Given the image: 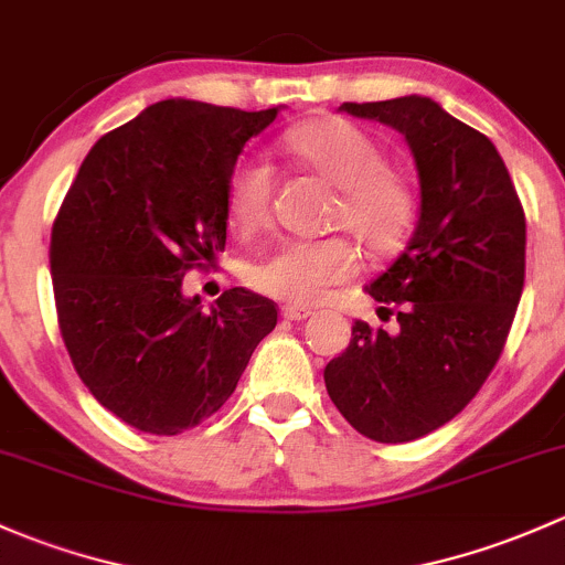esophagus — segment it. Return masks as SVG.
I'll list each match as a JSON object with an SVG mask.
<instances>
[{
    "instance_id": "34e87169",
    "label": "esophagus",
    "mask_w": 565,
    "mask_h": 565,
    "mask_svg": "<svg viewBox=\"0 0 565 565\" xmlns=\"http://www.w3.org/2000/svg\"><path fill=\"white\" fill-rule=\"evenodd\" d=\"M310 316H312L310 307L282 305V318H285V321H305V318H310Z\"/></svg>"
}]
</instances>
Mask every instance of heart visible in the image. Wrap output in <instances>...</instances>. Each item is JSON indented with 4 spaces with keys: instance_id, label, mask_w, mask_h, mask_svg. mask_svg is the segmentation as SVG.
Here are the masks:
<instances>
[{
    "instance_id": "b5f03b06",
    "label": "heart",
    "mask_w": 565,
    "mask_h": 565,
    "mask_svg": "<svg viewBox=\"0 0 565 565\" xmlns=\"http://www.w3.org/2000/svg\"><path fill=\"white\" fill-rule=\"evenodd\" d=\"M285 147L323 179L340 188L334 223L351 231L370 253L399 247L413 223V193L399 173L386 168L375 141L345 119L307 121L285 136ZM275 171L258 154L242 157L228 177V212L244 228L269 217ZM359 249L345 236L288 239L258 258L249 282L288 305H318L334 285L359 271Z\"/></svg>"
}]
</instances>
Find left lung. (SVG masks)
<instances>
[{"label":"left lung","instance_id":"left-lung-1","mask_svg":"<svg viewBox=\"0 0 565 565\" xmlns=\"http://www.w3.org/2000/svg\"><path fill=\"white\" fill-rule=\"evenodd\" d=\"M340 110L403 132L422 203L408 247L367 285L399 329L356 321L326 392L364 438L408 444L451 422L498 364L525 285V212L495 143L429 97Z\"/></svg>","mask_w":565,"mask_h":565}]
</instances>
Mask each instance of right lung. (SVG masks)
Masks as SVG:
<instances>
[{
  "instance_id": "add662e5",
  "label": "right lung",
  "mask_w": 565,
  "mask_h": 565,
  "mask_svg": "<svg viewBox=\"0 0 565 565\" xmlns=\"http://www.w3.org/2000/svg\"><path fill=\"white\" fill-rule=\"evenodd\" d=\"M280 108L160 100L106 132L51 231L56 316L97 403L149 435H179L234 394L277 305L244 288L209 312L182 277L225 249L228 177Z\"/></svg>"
}]
</instances>
